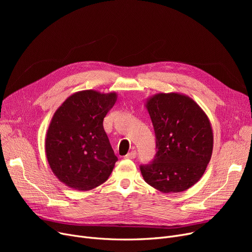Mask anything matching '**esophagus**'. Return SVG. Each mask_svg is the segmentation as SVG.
I'll return each mask as SVG.
<instances>
[{"mask_svg": "<svg viewBox=\"0 0 252 252\" xmlns=\"http://www.w3.org/2000/svg\"><path fill=\"white\" fill-rule=\"evenodd\" d=\"M137 156V152L134 150V151H130L129 153H127L126 155V158H127V159H134V158H136Z\"/></svg>", "mask_w": 252, "mask_h": 252, "instance_id": "34e87169", "label": "esophagus"}]
</instances>
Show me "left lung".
<instances>
[{
	"label": "left lung",
	"mask_w": 252,
	"mask_h": 252,
	"mask_svg": "<svg viewBox=\"0 0 252 252\" xmlns=\"http://www.w3.org/2000/svg\"><path fill=\"white\" fill-rule=\"evenodd\" d=\"M156 136L152 163L141 165L150 186L162 193L186 191L201 179L211 158L214 133L209 118L192 98L158 93L145 101Z\"/></svg>",
	"instance_id": "1"
}]
</instances>
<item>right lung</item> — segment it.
I'll use <instances>...</instances> for the list:
<instances>
[{"label":"right lung","instance_id":"obj_1","mask_svg":"<svg viewBox=\"0 0 252 252\" xmlns=\"http://www.w3.org/2000/svg\"><path fill=\"white\" fill-rule=\"evenodd\" d=\"M117 100L115 92L74 93L55 111L45 151L57 179L77 191L94 189L107 180L117 157L103 127V119Z\"/></svg>","mask_w":252,"mask_h":252}]
</instances>
